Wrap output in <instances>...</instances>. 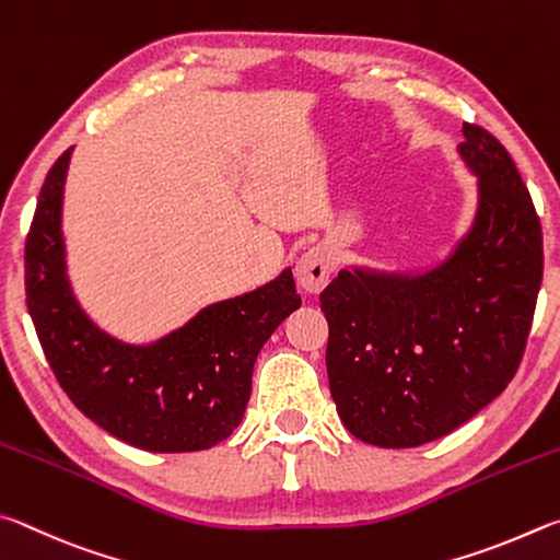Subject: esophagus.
I'll return each instance as SVG.
<instances>
[{
  "label": "esophagus",
  "instance_id": "34e87169",
  "mask_svg": "<svg viewBox=\"0 0 560 560\" xmlns=\"http://www.w3.org/2000/svg\"><path fill=\"white\" fill-rule=\"evenodd\" d=\"M331 265H335V258H331V250L327 245H317V248L307 250L295 262L298 288L305 292V295H319L329 282Z\"/></svg>",
  "mask_w": 560,
  "mask_h": 560
}]
</instances>
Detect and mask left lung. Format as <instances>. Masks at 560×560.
<instances>
[{
    "instance_id": "left-lung-1",
    "label": "left lung",
    "mask_w": 560,
    "mask_h": 560,
    "mask_svg": "<svg viewBox=\"0 0 560 560\" xmlns=\"http://www.w3.org/2000/svg\"><path fill=\"white\" fill-rule=\"evenodd\" d=\"M475 215L420 270L351 265L319 295L341 423L378 447H418L467 423L514 378L544 275L541 223L497 137L463 125Z\"/></svg>"
}]
</instances>
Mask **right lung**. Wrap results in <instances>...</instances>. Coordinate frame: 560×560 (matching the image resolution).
Instances as JSON below:
<instances>
[{"label":"right lung","mask_w":560,"mask_h":560,"mask_svg":"<svg viewBox=\"0 0 560 560\" xmlns=\"http://www.w3.org/2000/svg\"><path fill=\"white\" fill-rule=\"evenodd\" d=\"M71 150L46 174L26 238V307L58 384L107 433L150 453L209 450L241 425L253 366L300 310L292 270L213 305L144 345L110 335L78 300L63 235Z\"/></svg>","instance_id":"obj_1"}]
</instances>
